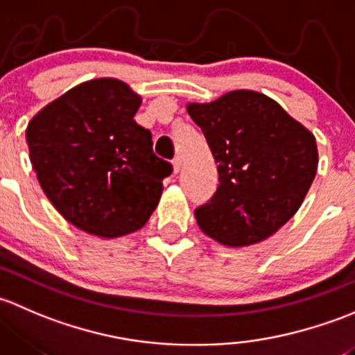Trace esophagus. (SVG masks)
<instances>
[{"mask_svg":"<svg viewBox=\"0 0 355 355\" xmlns=\"http://www.w3.org/2000/svg\"><path fill=\"white\" fill-rule=\"evenodd\" d=\"M181 166H182V159L181 157H176V159L173 160V169H174V173H179V171H181Z\"/></svg>","mask_w":355,"mask_h":355,"instance_id":"1","label":"esophagus"}]
</instances>
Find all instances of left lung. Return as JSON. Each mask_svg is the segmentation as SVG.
Segmentation results:
<instances>
[{"instance_id": "obj_1", "label": "left lung", "mask_w": 355, "mask_h": 355, "mask_svg": "<svg viewBox=\"0 0 355 355\" xmlns=\"http://www.w3.org/2000/svg\"><path fill=\"white\" fill-rule=\"evenodd\" d=\"M218 164L217 193L196 208L200 229L227 248L261 243L301 208L318 169L316 138L272 97L231 90L188 102Z\"/></svg>"}]
</instances>
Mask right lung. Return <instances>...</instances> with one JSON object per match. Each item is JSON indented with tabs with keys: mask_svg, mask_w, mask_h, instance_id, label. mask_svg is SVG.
<instances>
[{
	"mask_svg": "<svg viewBox=\"0 0 355 355\" xmlns=\"http://www.w3.org/2000/svg\"><path fill=\"white\" fill-rule=\"evenodd\" d=\"M141 97L118 78H94L54 98L27 124L42 191L80 231L116 239L147 224L173 166L135 121Z\"/></svg>",
	"mask_w": 355,
	"mask_h": 355,
	"instance_id": "obj_1",
	"label": "right lung"
}]
</instances>
